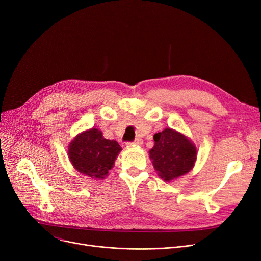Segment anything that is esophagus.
Returning a JSON list of instances; mask_svg holds the SVG:
<instances>
[{"label":"esophagus","instance_id":"esophagus-1","mask_svg":"<svg viewBox=\"0 0 261 261\" xmlns=\"http://www.w3.org/2000/svg\"><path fill=\"white\" fill-rule=\"evenodd\" d=\"M143 140L142 139H136L133 143H127L128 146H142Z\"/></svg>","mask_w":261,"mask_h":261}]
</instances>
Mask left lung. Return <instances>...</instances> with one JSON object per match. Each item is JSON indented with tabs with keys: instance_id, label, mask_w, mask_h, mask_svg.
Masks as SVG:
<instances>
[{
	"instance_id": "obj_1",
	"label": "left lung",
	"mask_w": 261,
	"mask_h": 261,
	"mask_svg": "<svg viewBox=\"0 0 261 261\" xmlns=\"http://www.w3.org/2000/svg\"><path fill=\"white\" fill-rule=\"evenodd\" d=\"M153 140L154 146L149 150V158L162 180L171 182L193 170L198 151L186 135L166 128L155 133Z\"/></svg>"
}]
</instances>
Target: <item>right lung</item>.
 Listing matches in <instances>:
<instances>
[{
  "instance_id": "obj_1",
  "label": "right lung",
  "mask_w": 261,
  "mask_h": 261,
  "mask_svg": "<svg viewBox=\"0 0 261 261\" xmlns=\"http://www.w3.org/2000/svg\"><path fill=\"white\" fill-rule=\"evenodd\" d=\"M121 151L114 140L103 138L99 129L92 128L77 134L68 144L67 155L74 168L94 180H102L109 175Z\"/></svg>"
}]
</instances>
